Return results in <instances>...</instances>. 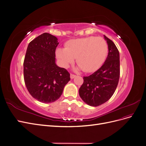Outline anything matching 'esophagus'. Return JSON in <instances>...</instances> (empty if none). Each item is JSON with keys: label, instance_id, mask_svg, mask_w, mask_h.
<instances>
[{"label": "esophagus", "instance_id": "obj_1", "mask_svg": "<svg viewBox=\"0 0 146 146\" xmlns=\"http://www.w3.org/2000/svg\"><path fill=\"white\" fill-rule=\"evenodd\" d=\"M70 78H74V77H76V76L75 74H70Z\"/></svg>", "mask_w": 146, "mask_h": 146}]
</instances>
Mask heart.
Returning <instances> with one entry per match:
<instances>
[{
	"label": "heart",
	"mask_w": 146,
	"mask_h": 146,
	"mask_svg": "<svg viewBox=\"0 0 146 146\" xmlns=\"http://www.w3.org/2000/svg\"><path fill=\"white\" fill-rule=\"evenodd\" d=\"M108 53V44L102 37L89 36L71 39L66 48H59L56 54L64 66L72 63L76 57L78 68L86 72L98 69L104 61Z\"/></svg>",
	"instance_id": "b5f03b06"
}]
</instances>
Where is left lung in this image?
Returning a JSON list of instances; mask_svg holds the SVG:
<instances>
[{"label": "left lung", "instance_id": "1", "mask_svg": "<svg viewBox=\"0 0 146 146\" xmlns=\"http://www.w3.org/2000/svg\"><path fill=\"white\" fill-rule=\"evenodd\" d=\"M104 37L108 47L107 58L97 71L90 76L83 77V83L79 89L82 99L92 107H98L111 98L120 77L119 50L111 39Z\"/></svg>", "mask_w": 146, "mask_h": 146}]
</instances>
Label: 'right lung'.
Returning a JSON list of instances; mask_svg holds the SVG:
<instances>
[{
  "label": "right lung",
  "mask_w": 146,
  "mask_h": 146,
  "mask_svg": "<svg viewBox=\"0 0 146 146\" xmlns=\"http://www.w3.org/2000/svg\"><path fill=\"white\" fill-rule=\"evenodd\" d=\"M58 39L44 33L31 41L24 61V78L26 88L33 98L44 104L58 100L70 74L55 64Z\"/></svg>",
  "instance_id": "obj_1"
}]
</instances>
